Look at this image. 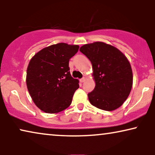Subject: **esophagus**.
I'll return each mask as SVG.
<instances>
[{
    "instance_id": "34e87169",
    "label": "esophagus",
    "mask_w": 155,
    "mask_h": 155,
    "mask_svg": "<svg viewBox=\"0 0 155 155\" xmlns=\"http://www.w3.org/2000/svg\"><path fill=\"white\" fill-rule=\"evenodd\" d=\"M85 80H86V77H83L82 78H81L80 80L81 82H84V81H85Z\"/></svg>"
}]
</instances>
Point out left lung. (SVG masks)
<instances>
[{
    "label": "left lung",
    "mask_w": 155,
    "mask_h": 155,
    "mask_svg": "<svg viewBox=\"0 0 155 155\" xmlns=\"http://www.w3.org/2000/svg\"><path fill=\"white\" fill-rule=\"evenodd\" d=\"M92 65L95 87L88 94L91 104L104 111L119 108L130 94L133 72L126 56L115 46L101 41L80 48Z\"/></svg>",
    "instance_id": "left-lung-1"
}]
</instances>
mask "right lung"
I'll return each mask as SVG.
<instances>
[{"label":"right lung","mask_w":155,"mask_h":155,"mask_svg":"<svg viewBox=\"0 0 155 155\" xmlns=\"http://www.w3.org/2000/svg\"><path fill=\"white\" fill-rule=\"evenodd\" d=\"M79 46L53 44L37 52L27 69V90L35 105L48 114H56L71 104L79 80L70 73L69 60Z\"/></svg>","instance_id":"right-lung-1"}]
</instances>
